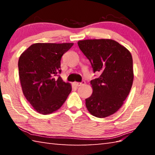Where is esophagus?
I'll list each match as a JSON object with an SVG mask.
<instances>
[{"instance_id":"1","label":"esophagus","mask_w":155,"mask_h":155,"mask_svg":"<svg viewBox=\"0 0 155 155\" xmlns=\"http://www.w3.org/2000/svg\"><path fill=\"white\" fill-rule=\"evenodd\" d=\"M85 81H82V82H81V83L75 82L74 84V85H75V86H77V87H79V86L83 85H84V84H85Z\"/></svg>"}]
</instances>
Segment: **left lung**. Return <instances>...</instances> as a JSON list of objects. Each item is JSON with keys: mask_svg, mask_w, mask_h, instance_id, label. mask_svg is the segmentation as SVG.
<instances>
[{"mask_svg": "<svg viewBox=\"0 0 155 155\" xmlns=\"http://www.w3.org/2000/svg\"><path fill=\"white\" fill-rule=\"evenodd\" d=\"M78 45L94 72L101 74L90 81L93 92L85 99L86 107L94 116H109L122 106L132 87V55L124 46L109 39L80 40Z\"/></svg>", "mask_w": 155, "mask_h": 155, "instance_id": "obj_1", "label": "left lung"}]
</instances>
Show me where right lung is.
<instances>
[{"label": "right lung", "mask_w": 155, "mask_h": 155, "mask_svg": "<svg viewBox=\"0 0 155 155\" xmlns=\"http://www.w3.org/2000/svg\"><path fill=\"white\" fill-rule=\"evenodd\" d=\"M73 43H36L22 52L18 70L22 92L37 112L52 114L61 107L72 91L59 76L61 59Z\"/></svg>", "instance_id": "right-lung-1"}]
</instances>
